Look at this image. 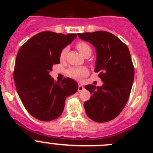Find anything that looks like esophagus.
Listing matches in <instances>:
<instances>
[{
  "label": "esophagus",
  "mask_w": 153,
  "mask_h": 153,
  "mask_svg": "<svg viewBox=\"0 0 153 153\" xmlns=\"http://www.w3.org/2000/svg\"><path fill=\"white\" fill-rule=\"evenodd\" d=\"M84 87L82 85H81V84H80V85H78V92H81V91L84 90Z\"/></svg>",
  "instance_id": "esophagus-1"
}]
</instances>
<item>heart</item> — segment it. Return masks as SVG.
<instances>
[{
    "mask_svg": "<svg viewBox=\"0 0 153 153\" xmlns=\"http://www.w3.org/2000/svg\"><path fill=\"white\" fill-rule=\"evenodd\" d=\"M76 48L78 51H79L80 53L82 55L85 56V55H88V54H91V48L89 47V45L88 44H86V42H78L76 44ZM67 49H64L61 52V55H60V58L61 60L64 59L66 56V54H67ZM87 69L86 67H75V68H72V69H69L67 72V74L70 77L74 78H81V77L84 76L87 74Z\"/></svg>",
    "mask_w": 153,
    "mask_h": 153,
    "instance_id": "b5f03b06",
    "label": "heart"
}]
</instances>
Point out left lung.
<instances>
[{
	"label": "left lung",
	"instance_id": "left-lung-1",
	"mask_svg": "<svg viewBox=\"0 0 153 153\" xmlns=\"http://www.w3.org/2000/svg\"><path fill=\"white\" fill-rule=\"evenodd\" d=\"M78 36L95 48V72L103 81L101 86H85L92 94L84 104L86 115L96 122H107L121 113L130 95L135 69L129 50L118 37L105 31Z\"/></svg>",
	"mask_w": 153,
	"mask_h": 153
}]
</instances>
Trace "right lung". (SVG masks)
Masks as SVG:
<instances>
[{"label": "right lung", "mask_w": 153, "mask_h": 153, "mask_svg": "<svg viewBox=\"0 0 153 153\" xmlns=\"http://www.w3.org/2000/svg\"><path fill=\"white\" fill-rule=\"evenodd\" d=\"M76 37L46 31L32 37L18 51L14 69L17 92L29 113L40 121L58 118L66 98L78 90L72 78L55 82L49 75L54 64L60 63L61 51Z\"/></svg>", "instance_id": "1"}]
</instances>
